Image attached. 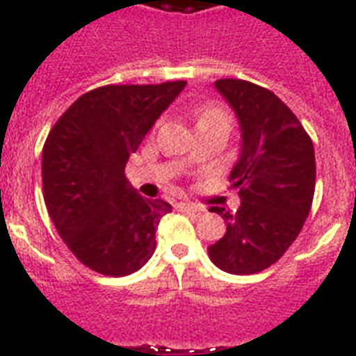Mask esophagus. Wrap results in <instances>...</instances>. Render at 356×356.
Masks as SVG:
<instances>
[{"label":"esophagus","instance_id":"esophagus-1","mask_svg":"<svg viewBox=\"0 0 356 356\" xmlns=\"http://www.w3.org/2000/svg\"><path fill=\"white\" fill-rule=\"evenodd\" d=\"M179 209L184 212H195V214H201V212L205 211L201 205H195V203H190V201H183V203H179Z\"/></svg>","mask_w":356,"mask_h":356}]
</instances>
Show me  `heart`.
<instances>
[{"mask_svg":"<svg viewBox=\"0 0 356 356\" xmlns=\"http://www.w3.org/2000/svg\"><path fill=\"white\" fill-rule=\"evenodd\" d=\"M200 123H223V125H229V114L218 105H209V107L200 111L197 125Z\"/></svg>","mask_w":356,"mask_h":356,"instance_id":"obj_1","label":"heart"}]
</instances>
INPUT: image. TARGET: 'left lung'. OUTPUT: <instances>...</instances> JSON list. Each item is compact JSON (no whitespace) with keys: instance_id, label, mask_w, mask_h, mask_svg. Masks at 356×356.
<instances>
[{"instance_id":"8db88e82","label":"left lung","mask_w":356,"mask_h":356,"mask_svg":"<svg viewBox=\"0 0 356 356\" xmlns=\"http://www.w3.org/2000/svg\"><path fill=\"white\" fill-rule=\"evenodd\" d=\"M214 88L240 125V156L229 175L240 207L209 209L227 223L209 257L227 273L251 275L281 259L303 229L314 197V145L273 92L242 79H220Z\"/></svg>"}]
</instances>
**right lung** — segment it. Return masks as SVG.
<instances>
[{"label":"right lung","mask_w":356,"mask_h":356,"mask_svg":"<svg viewBox=\"0 0 356 356\" xmlns=\"http://www.w3.org/2000/svg\"><path fill=\"white\" fill-rule=\"evenodd\" d=\"M184 86H102L81 96L47 134V212L70 251L97 273H134L155 251V229L172 205L142 197L125 179V164Z\"/></svg>","instance_id":"right-lung-1"}]
</instances>
